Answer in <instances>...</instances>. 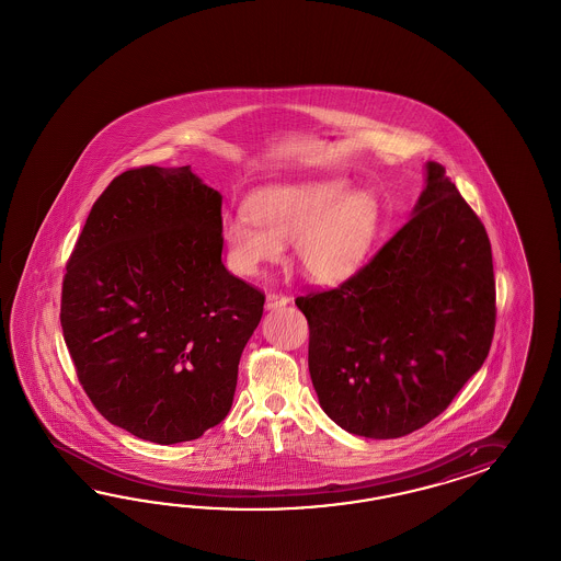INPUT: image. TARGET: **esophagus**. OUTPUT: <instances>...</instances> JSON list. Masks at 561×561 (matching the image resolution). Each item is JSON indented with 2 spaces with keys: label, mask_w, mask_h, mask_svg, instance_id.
<instances>
[{
  "label": "esophagus",
  "mask_w": 561,
  "mask_h": 561,
  "mask_svg": "<svg viewBox=\"0 0 561 561\" xmlns=\"http://www.w3.org/2000/svg\"><path fill=\"white\" fill-rule=\"evenodd\" d=\"M288 302L289 298L286 296V294H277V291H272V294H267L265 306H267L270 310H275V308H282V306H286Z\"/></svg>",
  "instance_id": "1"
}]
</instances>
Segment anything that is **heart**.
Wrapping results in <instances>:
<instances>
[{"mask_svg": "<svg viewBox=\"0 0 561 561\" xmlns=\"http://www.w3.org/2000/svg\"><path fill=\"white\" fill-rule=\"evenodd\" d=\"M247 216L221 221L232 272L253 277L294 240V259L314 284H340L357 272L373 247L380 205L370 191H352L343 179L261 188Z\"/></svg>", "mask_w": 561, "mask_h": 561, "instance_id": "1", "label": "heart"}]
</instances>
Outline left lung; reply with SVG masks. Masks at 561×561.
Segmentation results:
<instances>
[{
  "instance_id": "obj_1",
  "label": "left lung",
  "mask_w": 561,
  "mask_h": 561,
  "mask_svg": "<svg viewBox=\"0 0 561 561\" xmlns=\"http://www.w3.org/2000/svg\"><path fill=\"white\" fill-rule=\"evenodd\" d=\"M413 218L333 289L296 298L324 413L364 438H401L453 403L495 329L492 244L438 162Z\"/></svg>"
}]
</instances>
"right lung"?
Returning a JSON list of instances; mask_svg holds the SVG:
<instances>
[{"instance_id": "1", "label": "right lung", "mask_w": 561, "mask_h": 561, "mask_svg": "<svg viewBox=\"0 0 561 561\" xmlns=\"http://www.w3.org/2000/svg\"><path fill=\"white\" fill-rule=\"evenodd\" d=\"M221 195L188 167L125 170L68 261L61 329L102 417L141 440H195L232 408L265 294L221 263Z\"/></svg>"}]
</instances>
